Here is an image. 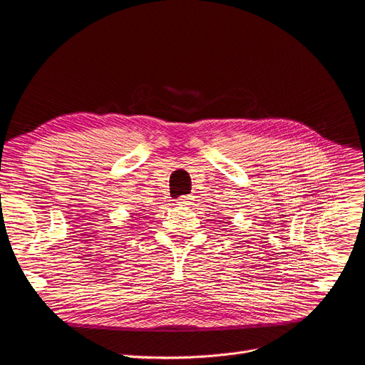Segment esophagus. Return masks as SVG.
Wrapping results in <instances>:
<instances>
[{"label":"esophagus","mask_w":365,"mask_h":365,"mask_svg":"<svg viewBox=\"0 0 365 365\" xmlns=\"http://www.w3.org/2000/svg\"><path fill=\"white\" fill-rule=\"evenodd\" d=\"M178 204H179V205H190V204H192V197H190V195L179 197V198H178Z\"/></svg>","instance_id":"34e87169"}]
</instances>
